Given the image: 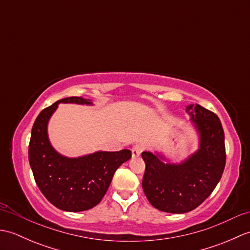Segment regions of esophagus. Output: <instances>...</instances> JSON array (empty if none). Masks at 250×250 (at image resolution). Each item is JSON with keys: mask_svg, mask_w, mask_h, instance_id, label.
Returning <instances> with one entry per match:
<instances>
[{"mask_svg": "<svg viewBox=\"0 0 250 250\" xmlns=\"http://www.w3.org/2000/svg\"><path fill=\"white\" fill-rule=\"evenodd\" d=\"M143 150H144V147H143V145H141V144L134 145L133 147H132V149H131V151H132V157H133V158L139 157V156L141 155V153H142Z\"/></svg>", "mask_w": 250, "mask_h": 250, "instance_id": "obj_1", "label": "esophagus"}]
</instances>
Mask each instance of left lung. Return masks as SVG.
I'll list each match as a JSON object with an SVG mask.
<instances>
[{"mask_svg": "<svg viewBox=\"0 0 250 250\" xmlns=\"http://www.w3.org/2000/svg\"><path fill=\"white\" fill-rule=\"evenodd\" d=\"M186 111L199 134V149L180 163H166L161 153L142 152L146 168L143 190L157 209L172 214L193 210L216 188L226 166L225 133L218 116L201 105Z\"/></svg>", "mask_w": 250, "mask_h": 250, "instance_id": "left-lung-1", "label": "left lung"}]
</instances>
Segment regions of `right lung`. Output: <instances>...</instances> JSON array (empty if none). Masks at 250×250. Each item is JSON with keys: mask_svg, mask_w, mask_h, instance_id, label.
I'll list each match as a JSON object with an SVG mask.
<instances>
[{"mask_svg": "<svg viewBox=\"0 0 250 250\" xmlns=\"http://www.w3.org/2000/svg\"><path fill=\"white\" fill-rule=\"evenodd\" d=\"M60 103L92 105L82 97L59 100L37 116L31 132L29 162L35 183L52 205L65 211L92 208L103 199L116 169L131 158V151H97L78 158L60 155L51 146L47 125Z\"/></svg>", "mask_w": 250, "mask_h": 250, "instance_id": "1", "label": "right lung"}]
</instances>
